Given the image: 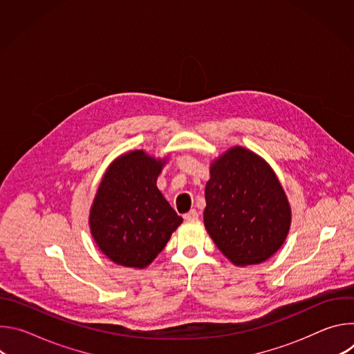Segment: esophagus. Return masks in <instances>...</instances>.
I'll return each mask as SVG.
<instances>
[{
    "mask_svg": "<svg viewBox=\"0 0 354 354\" xmlns=\"http://www.w3.org/2000/svg\"><path fill=\"white\" fill-rule=\"evenodd\" d=\"M183 218H185V220H196V218H198V213L193 209V210H190L189 213H186V214L183 216Z\"/></svg>",
    "mask_w": 354,
    "mask_h": 354,
    "instance_id": "1",
    "label": "esophagus"
}]
</instances>
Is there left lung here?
I'll use <instances>...</instances> for the list:
<instances>
[{
    "label": "left lung",
    "mask_w": 354,
    "mask_h": 354,
    "mask_svg": "<svg viewBox=\"0 0 354 354\" xmlns=\"http://www.w3.org/2000/svg\"><path fill=\"white\" fill-rule=\"evenodd\" d=\"M205 194L206 230L234 265L261 263L283 245L288 201L274 172L252 151L234 147L214 161Z\"/></svg>",
    "instance_id": "obj_1"
}]
</instances>
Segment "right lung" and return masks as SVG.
I'll use <instances>...</instances> for the list:
<instances>
[{"instance_id": "right-lung-1", "label": "right lung", "mask_w": 354, "mask_h": 354, "mask_svg": "<svg viewBox=\"0 0 354 354\" xmlns=\"http://www.w3.org/2000/svg\"><path fill=\"white\" fill-rule=\"evenodd\" d=\"M164 164L144 151H131L108 168L97 187L91 232L99 249L118 265L148 266L182 223L157 187Z\"/></svg>"}]
</instances>
